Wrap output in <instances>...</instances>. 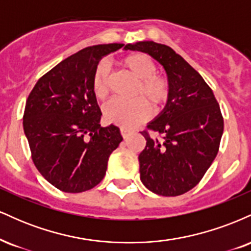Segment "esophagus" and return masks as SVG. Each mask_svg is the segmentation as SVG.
I'll use <instances>...</instances> for the list:
<instances>
[{"label":"esophagus","mask_w":251,"mask_h":251,"mask_svg":"<svg viewBox=\"0 0 251 251\" xmlns=\"http://www.w3.org/2000/svg\"><path fill=\"white\" fill-rule=\"evenodd\" d=\"M131 129H128V128H125V127H122L120 128V133H122V135L124 138H127L129 134H131Z\"/></svg>","instance_id":"1"}]
</instances>
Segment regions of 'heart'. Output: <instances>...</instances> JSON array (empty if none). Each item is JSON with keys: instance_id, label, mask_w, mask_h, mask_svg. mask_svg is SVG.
Listing matches in <instances>:
<instances>
[{"instance_id": "b5f03b06", "label": "heart", "mask_w": 251, "mask_h": 251, "mask_svg": "<svg viewBox=\"0 0 251 251\" xmlns=\"http://www.w3.org/2000/svg\"><path fill=\"white\" fill-rule=\"evenodd\" d=\"M120 65L131 76L137 80L132 101H112L103 108L106 120L123 127H133L148 120L150 105L153 111H159L169 101L171 88L165 76L155 73L154 62L148 55L133 53L125 56ZM109 70L100 62L92 76V91L97 99L103 100L109 93Z\"/></svg>"}]
</instances>
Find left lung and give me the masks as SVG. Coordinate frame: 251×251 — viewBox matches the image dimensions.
Returning <instances> with one entry per match:
<instances>
[{
	"label": "left lung",
	"instance_id": "obj_1",
	"mask_svg": "<svg viewBox=\"0 0 251 251\" xmlns=\"http://www.w3.org/2000/svg\"><path fill=\"white\" fill-rule=\"evenodd\" d=\"M163 66L171 88L164 109L148 128L162 139H146L140 152V180L150 191L175 197L195 188L217 155L224 122L212 89L195 68L169 46L153 41L128 43Z\"/></svg>",
	"mask_w": 251,
	"mask_h": 251
}]
</instances>
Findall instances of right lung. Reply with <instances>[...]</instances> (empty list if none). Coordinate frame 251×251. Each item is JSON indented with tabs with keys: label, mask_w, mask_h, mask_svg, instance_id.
<instances>
[{
	"label": "right lung",
	"mask_w": 251,
	"mask_h": 251,
	"mask_svg": "<svg viewBox=\"0 0 251 251\" xmlns=\"http://www.w3.org/2000/svg\"><path fill=\"white\" fill-rule=\"evenodd\" d=\"M127 46L123 43L83 48L39 79L24 114L31 159L45 179L68 194L98 185L108 158L122 143L119 127H101V111L92 91L99 60Z\"/></svg>",
	"instance_id": "add662e5"
}]
</instances>
